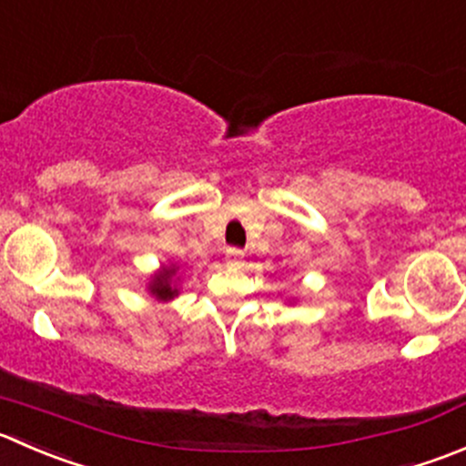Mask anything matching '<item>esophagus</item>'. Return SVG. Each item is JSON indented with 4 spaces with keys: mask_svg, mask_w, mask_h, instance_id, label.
Here are the masks:
<instances>
[{
    "mask_svg": "<svg viewBox=\"0 0 466 466\" xmlns=\"http://www.w3.org/2000/svg\"><path fill=\"white\" fill-rule=\"evenodd\" d=\"M225 264L228 266H241L243 264V252L237 248H228L225 250Z\"/></svg>",
    "mask_w": 466,
    "mask_h": 466,
    "instance_id": "1",
    "label": "esophagus"
}]
</instances>
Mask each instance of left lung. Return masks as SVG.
Masks as SVG:
<instances>
[{
	"mask_svg": "<svg viewBox=\"0 0 466 466\" xmlns=\"http://www.w3.org/2000/svg\"><path fill=\"white\" fill-rule=\"evenodd\" d=\"M289 302H291V300H289Z\"/></svg>",
	"mask_w": 466,
	"mask_h": 466,
	"instance_id": "obj_1",
	"label": "left lung"
}]
</instances>
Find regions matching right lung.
<instances>
[{"mask_svg":"<svg viewBox=\"0 0 466 466\" xmlns=\"http://www.w3.org/2000/svg\"><path fill=\"white\" fill-rule=\"evenodd\" d=\"M184 266L177 264V261H168V264H161L159 268L150 275L146 289L157 302H170L179 296Z\"/></svg>","mask_w":466,"mask_h":466,"instance_id":"right-lung-1","label":"right lung"}]
</instances>
